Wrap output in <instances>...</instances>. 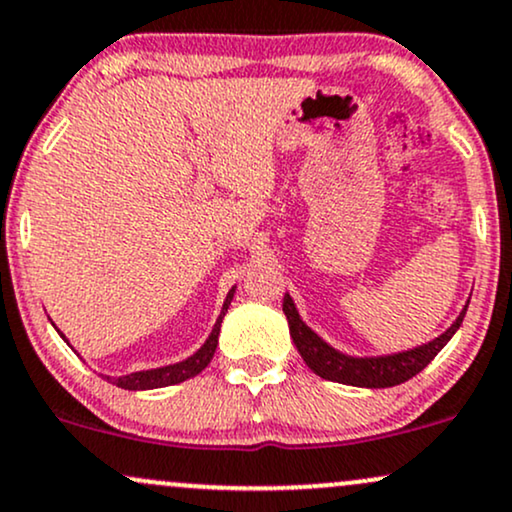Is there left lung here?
<instances>
[{"label":"left lung","instance_id":"left-lung-1","mask_svg":"<svg viewBox=\"0 0 512 512\" xmlns=\"http://www.w3.org/2000/svg\"><path fill=\"white\" fill-rule=\"evenodd\" d=\"M467 304L465 309H462V314L455 318L453 326H450L446 333L438 335L436 340L426 342V345H419L407 352L386 354V357H347V354L333 350L328 342L318 338L314 330L299 318L297 306H294L290 294H285L282 311H285L287 323H290V335L294 345H297V350L302 354L306 366H309L316 376L326 378V381L345 383V386L390 388V386H400V383L410 381L412 376H417L419 371L426 369V364H429L431 359H434L436 354L448 345V340L453 338L455 330L460 328L462 318L467 314Z\"/></svg>","mask_w":512,"mask_h":512}]
</instances>
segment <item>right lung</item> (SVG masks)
<instances>
[{"label":"right lung","mask_w":512,"mask_h":512,"mask_svg":"<svg viewBox=\"0 0 512 512\" xmlns=\"http://www.w3.org/2000/svg\"><path fill=\"white\" fill-rule=\"evenodd\" d=\"M232 297H234V287L230 290V294H227L225 304H222V311H220L218 321H215L213 333L208 335L206 342H203L201 350H198L196 354H191L189 359H184V362H177V364H170V366H160V369L136 371V374L119 376V378H110V376H105V378L110 383H114L117 388H124V390H153V388L174 386V383H182V381H186V378H194L196 374H201V371L210 364V359H213L215 347H218L220 323H222V318H225L227 309H230ZM59 335H62V333H59ZM62 338H64V335H62Z\"/></svg>","instance_id":"1"}]
</instances>
